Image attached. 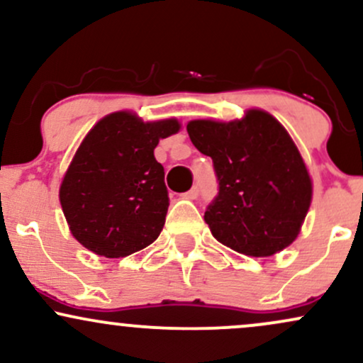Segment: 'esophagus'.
Instances as JSON below:
<instances>
[{
	"instance_id": "34e87169",
	"label": "esophagus",
	"mask_w": 363,
	"mask_h": 363,
	"mask_svg": "<svg viewBox=\"0 0 363 363\" xmlns=\"http://www.w3.org/2000/svg\"><path fill=\"white\" fill-rule=\"evenodd\" d=\"M199 196V187L198 186H193L191 187L189 191H187V193L184 194V198L186 199H196Z\"/></svg>"
}]
</instances>
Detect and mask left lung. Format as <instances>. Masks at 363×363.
<instances>
[{
  "instance_id": "8db88e82",
  "label": "left lung",
  "mask_w": 363,
  "mask_h": 363,
  "mask_svg": "<svg viewBox=\"0 0 363 363\" xmlns=\"http://www.w3.org/2000/svg\"><path fill=\"white\" fill-rule=\"evenodd\" d=\"M193 145L211 157L218 194L205 222L218 242L245 256L266 257L297 239L309 211L312 182L286 129L268 112L187 124Z\"/></svg>"
}]
</instances>
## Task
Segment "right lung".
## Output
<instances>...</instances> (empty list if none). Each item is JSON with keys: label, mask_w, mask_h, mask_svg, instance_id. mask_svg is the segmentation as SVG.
I'll return each instance as SVG.
<instances>
[{"label": "right lung", "mask_w": 363, "mask_h": 363, "mask_svg": "<svg viewBox=\"0 0 363 363\" xmlns=\"http://www.w3.org/2000/svg\"><path fill=\"white\" fill-rule=\"evenodd\" d=\"M179 128L176 119L143 123L123 111L90 129L60 187L62 213L83 247L124 257L160 235L169 193L153 150Z\"/></svg>", "instance_id": "add662e5"}]
</instances>
